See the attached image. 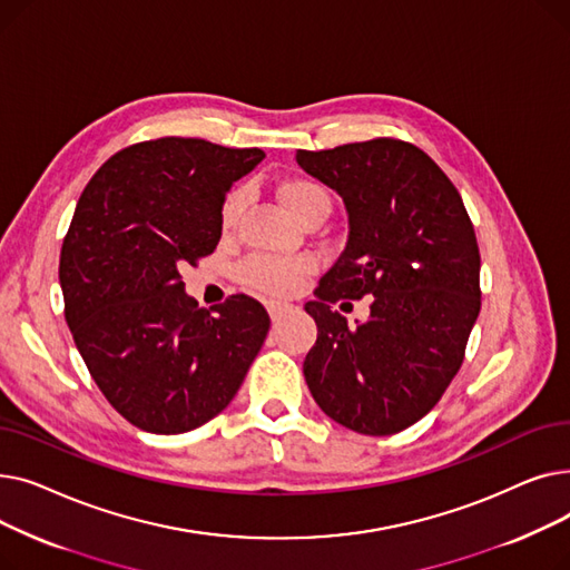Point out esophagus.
Segmentation results:
<instances>
[{
    "mask_svg": "<svg viewBox=\"0 0 570 570\" xmlns=\"http://www.w3.org/2000/svg\"><path fill=\"white\" fill-rule=\"evenodd\" d=\"M267 312H269V318L279 321L286 312H291V305H286V303H267Z\"/></svg>",
    "mask_w": 570,
    "mask_h": 570,
    "instance_id": "esophagus-1",
    "label": "esophagus"
}]
</instances>
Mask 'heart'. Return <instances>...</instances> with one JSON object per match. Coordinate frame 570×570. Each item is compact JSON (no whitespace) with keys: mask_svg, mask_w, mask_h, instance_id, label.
I'll use <instances>...</instances> for the list:
<instances>
[{"mask_svg":"<svg viewBox=\"0 0 570 570\" xmlns=\"http://www.w3.org/2000/svg\"><path fill=\"white\" fill-rule=\"evenodd\" d=\"M279 198L286 205L288 213L303 222L318 209L331 213V194L312 177H288L279 185ZM247 205V189L233 187L226 191L219 205V228L228 233L237 219L243 217V209ZM312 261L309 258H252L239 267V282L247 288L269 295V297H284L301 288V284L312 275Z\"/></svg>","mask_w":570,"mask_h":570,"instance_id":"1","label":"heart"}]
</instances>
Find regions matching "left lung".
Returning <instances> with one entry per match:
<instances>
[{
	"instance_id": "1",
	"label": "left lung",
	"mask_w": 570,
	"mask_h": 570,
	"mask_svg": "<svg viewBox=\"0 0 570 570\" xmlns=\"http://www.w3.org/2000/svg\"><path fill=\"white\" fill-rule=\"evenodd\" d=\"M309 175L346 205L348 239L318 301L305 305L318 337L305 357L316 404L370 436L428 415L462 367L481 312V252L460 191L400 138L297 149ZM374 294L371 318L348 328L330 305Z\"/></svg>"
}]
</instances>
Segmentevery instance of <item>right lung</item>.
Instances as JSON below:
<instances>
[{
  "label": "right lung",
  "mask_w": 570,
  "mask_h": 570,
  "mask_svg": "<svg viewBox=\"0 0 570 570\" xmlns=\"http://www.w3.org/2000/svg\"><path fill=\"white\" fill-rule=\"evenodd\" d=\"M265 157L166 136L134 142L89 179L59 254L73 342L110 406L138 430L183 434L228 406L269 316L249 295L198 309L179 269L222 237L219 205Z\"/></svg>",
  "instance_id": "1"
}]
</instances>
